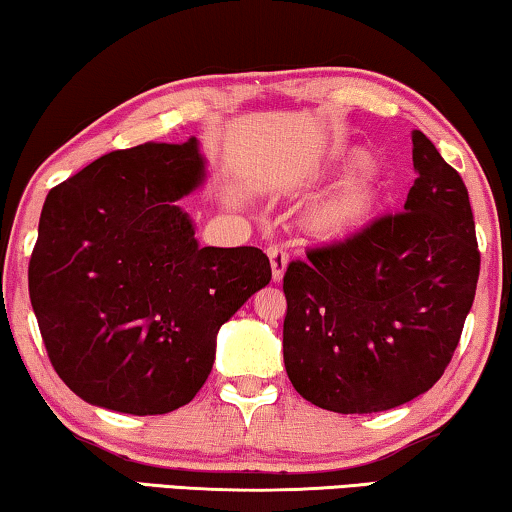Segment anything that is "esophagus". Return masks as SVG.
I'll return each mask as SVG.
<instances>
[{"instance_id":"34e87169","label":"esophagus","mask_w":512,"mask_h":512,"mask_svg":"<svg viewBox=\"0 0 512 512\" xmlns=\"http://www.w3.org/2000/svg\"><path fill=\"white\" fill-rule=\"evenodd\" d=\"M268 258H270V268H272V281L274 284H279L281 279H284V272H286V254L277 247H270L268 249Z\"/></svg>"}]
</instances>
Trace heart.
<instances>
[{
	"label": "heart",
	"mask_w": 512,
	"mask_h": 512,
	"mask_svg": "<svg viewBox=\"0 0 512 512\" xmlns=\"http://www.w3.org/2000/svg\"><path fill=\"white\" fill-rule=\"evenodd\" d=\"M325 180L344 177L342 184L302 214V231L311 242L342 244L353 240L381 212L385 182L379 166L362 147H342L321 168Z\"/></svg>",
	"instance_id": "heart-1"
}]
</instances>
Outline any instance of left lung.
<instances>
[{
  "label": "left lung",
  "mask_w": 512,
  "mask_h": 512,
  "mask_svg": "<svg viewBox=\"0 0 512 512\" xmlns=\"http://www.w3.org/2000/svg\"><path fill=\"white\" fill-rule=\"evenodd\" d=\"M413 170L402 214L309 251L284 274L286 374L321 409L411 402L457 348L480 272L469 191L422 131H413Z\"/></svg>",
  "instance_id": "8db88e82"
}]
</instances>
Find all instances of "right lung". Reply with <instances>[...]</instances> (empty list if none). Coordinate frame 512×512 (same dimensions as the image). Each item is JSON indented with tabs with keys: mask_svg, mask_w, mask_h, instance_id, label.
Segmentation results:
<instances>
[{
	"mask_svg": "<svg viewBox=\"0 0 512 512\" xmlns=\"http://www.w3.org/2000/svg\"><path fill=\"white\" fill-rule=\"evenodd\" d=\"M207 180L196 138L110 152L50 191L29 261L48 358L87 404L159 416L196 397L219 328L270 284L256 247H201L177 203Z\"/></svg>",
	"mask_w": 512,
	"mask_h": 512,
	"instance_id": "right-lung-1",
	"label": "right lung"
}]
</instances>
